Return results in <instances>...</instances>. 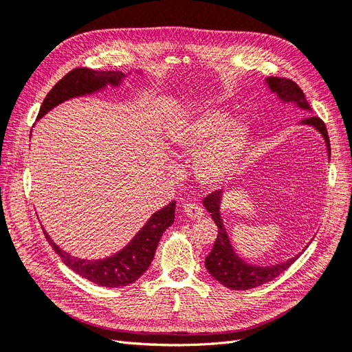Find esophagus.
Here are the masks:
<instances>
[{
    "label": "esophagus",
    "mask_w": 352,
    "mask_h": 352,
    "mask_svg": "<svg viewBox=\"0 0 352 352\" xmlns=\"http://www.w3.org/2000/svg\"><path fill=\"white\" fill-rule=\"evenodd\" d=\"M184 212L192 220L199 219L202 214H204V212H202V208L198 204H195V202H188V204H185Z\"/></svg>",
    "instance_id": "1"
}]
</instances>
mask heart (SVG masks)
Here are the masks:
<instances>
[{"label":"heart","instance_id":"heart-1","mask_svg":"<svg viewBox=\"0 0 352 352\" xmlns=\"http://www.w3.org/2000/svg\"><path fill=\"white\" fill-rule=\"evenodd\" d=\"M250 124L217 107H199L180 117L168 129V141L186 158H195V176L204 186L230 180L250 144Z\"/></svg>","mask_w":352,"mask_h":352}]
</instances>
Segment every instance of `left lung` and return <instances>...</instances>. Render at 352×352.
Segmentation results:
<instances>
[{"mask_svg":"<svg viewBox=\"0 0 352 352\" xmlns=\"http://www.w3.org/2000/svg\"><path fill=\"white\" fill-rule=\"evenodd\" d=\"M265 83L269 85L272 92L278 95V98L282 102L285 104L292 102L301 110L311 111V107L310 104L307 102L304 92L294 80L286 79V78L270 76L265 79ZM300 123L313 126L316 131L322 133V136L324 138L327 154L330 158L329 136H327L326 126L320 117L317 116L305 117V119L301 120ZM221 195H223V190H214V192L210 194L208 197L204 198V201H202L204 202V207L211 214V219L214 220L219 229L214 247H212L211 252L206 257V269L208 270V273L212 276V278H214L217 282H220L223 286L229 287V289L245 291V289H251V287L267 283L278 278V276L282 274L286 269H289V265L300 257V254L285 263H279L274 265H264V267H260V265H252L239 257L232 247L226 228L223 225V219L220 216Z\"/></svg>","mask_w":352,"mask_h":352,"instance_id":"left-lung-1","label":"left lung"}]
</instances>
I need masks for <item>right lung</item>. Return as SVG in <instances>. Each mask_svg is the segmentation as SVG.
Returning <instances> with one entry per match:
<instances>
[{"instance_id":"right-lung-1","label":"right lung","mask_w":352,"mask_h":352,"mask_svg":"<svg viewBox=\"0 0 352 352\" xmlns=\"http://www.w3.org/2000/svg\"><path fill=\"white\" fill-rule=\"evenodd\" d=\"M126 74L122 72H98L87 67H78L69 72L65 78L58 80L42 102L38 119L44 117L56 105L74 97H83L104 89L107 85L119 87ZM176 201H172L164 208L158 210L145 223V226L136 233L133 239L123 250L104 260H80L63 251L52 242L48 233L44 235L58 257H61L69 269L82 278L105 287H122L133 283L150 267L154 258L160 238L167 228L175 221Z\"/></svg>"}]
</instances>
